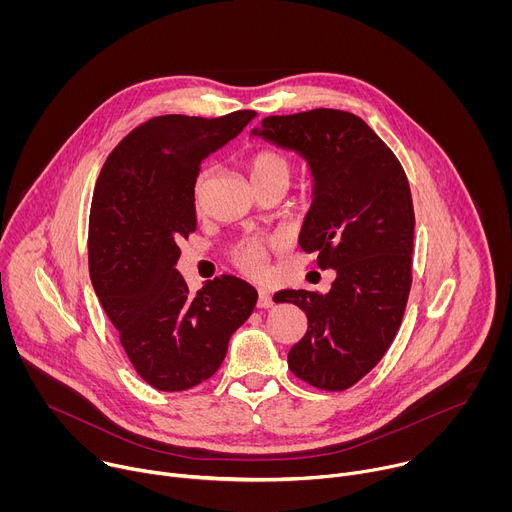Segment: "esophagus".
Returning <instances> with one entry per match:
<instances>
[{
  "mask_svg": "<svg viewBox=\"0 0 512 512\" xmlns=\"http://www.w3.org/2000/svg\"><path fill=\"white\" fill-rule=\"evenodd\" d=\"M273 306V298L269 291L259 289V296H257V308H271Z\"/></svg>",
  "mask_w": 512,
  "mask_h": 512,
  "instance_id": "obj_1",
  "label": "esophagus"
}]
</instances>
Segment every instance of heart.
I'll use <instances>...</instances> for the list:
<instances>
[{
    "label": "heart",
    "mask_w": 512,
    "mask_h": 512,
    "mask_svg": "<svg viewBox=\"0 0 512 512\" xmlns=\"http://www.w3.org/2000/svg\"><path fill=\"white\" fill-rule=\"evenodd\" d=\"M251 176H253V182H265V180H283L289 184V178H291V164L285 156H281L279 152H271V150H263L259 154L253 156L251 164ZM202 188H204V176L198 178L196 182V190H194V196H196V202H200V196H202ZM275 243L273 241H249L247 245H243L235 259L239 263V267L253 275V277H259L263 275L265 271V257H267V251L273 249Z\"/></svg>",
    "instance_id": "b5f03b06"
}]
</instances>
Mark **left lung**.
Listing matches in <instances>:
<instances>
[{"instance_id": "obj_1", "label": "left lung", "mask_w": 512, "mask_h": 512, "mask_svg": "<svg viewBox=\"0 0 512 512\" xmlns=\"http://www.w3.org/2000/svg\"><path fill=\"white\" fill-rule=\"evenodd\" d=\"M251 135L310 166L314 200L300 245L318 251V265L336 279L328 294L285 289L273 300L308 316L304 338L287 354L291 373L344 391L375 369L403 320L415 227L407 176L385 141L346 111L271 115Z\"/></svg>"}]
</instances>
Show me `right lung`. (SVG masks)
Here are the masks:
<instances>
[{
    "instance_id": "obj_1",
    "label": "right lung",
    "mask_w": 512,
    "mask_h": 512,
    "mask_svg": "<svg viewBox=\"0 0 512 512\" xmlns=\"http://www.w3.org/2000/svg\"><path fill=\"white\" fill-rule=\"evenodd\" d=\"M255 115L154 117L117 145L99 174L89 218L91 281L133 369L158 391L210 379L255 308L257 289L235 275L214 277L190 296L176 269L178 243L196 229L202 160Z\"/></svg>"
}]
</instances>
